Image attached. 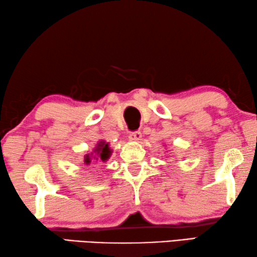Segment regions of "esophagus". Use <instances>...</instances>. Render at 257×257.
<instances>
[{"label": "esophagus", "instance_id": "34e87169", "mask_svg": "<svg viewBox=\"0 0 257 257\" xmlns=\"http://www.w3.org/2000/svg\"><path fill=\"white\" fill-rule=\"evenodd\" d=\"M141 137H142L141 132L137 131V132H132V133H130L128 139H130V140H131V141H133V142H139V141L141 140Z\"/></svg>", "mask_w": 257, "mask_h": 257}]
</instances>
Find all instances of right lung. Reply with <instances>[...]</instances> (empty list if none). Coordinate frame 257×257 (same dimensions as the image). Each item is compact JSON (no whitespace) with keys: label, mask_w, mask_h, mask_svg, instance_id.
<instances>
[{"label":"right lung","mask_w":257,"mask_h":257,"mask_svg":"<svg viewBox=\"0 0 257 257\" xmlns=\"http://www.w3.org/2000/svg\"><path fill=\"white\" fill-rule=\"evenodd\" d=\"M112 154V150L109 147V142H106L104 140H100L98 144L95 145L93 151L91 154H86L84 157V163L86 165H90L92 159L94 161H99L102 163H106L109 158H110Z\"/></svg>","instance_id":"add662e5"}]
</instances>
